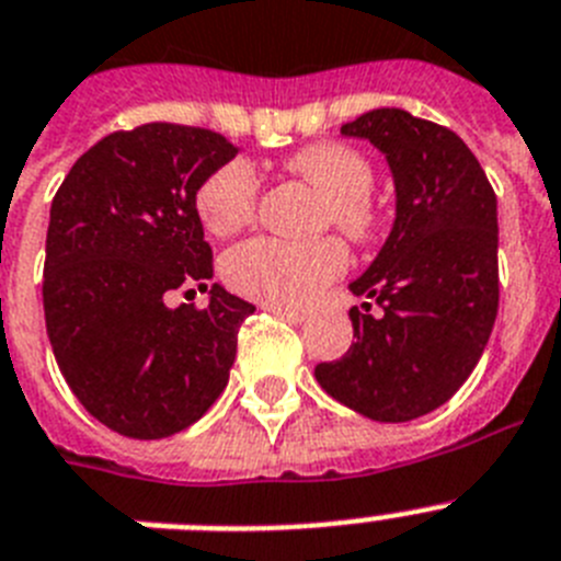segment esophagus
<instances>
[{
	"label": "esophagus",
	"mask_w": 561,
	"mask_h": 561,
	"mask_svg": "<svg viewBox=\"0 0 561 561\" xmlns=\"http://www.w3.org/2000/svg\"><path fill=\"white\" fill-rule=\"evenodd\" d=\"M263 309H266V312H272V314H277V318L289 320V323H304V320H306L304 309H289V306H272V304H266Z\"/></svg>",
	"instance_id": "obj_1"
}]
</instances>
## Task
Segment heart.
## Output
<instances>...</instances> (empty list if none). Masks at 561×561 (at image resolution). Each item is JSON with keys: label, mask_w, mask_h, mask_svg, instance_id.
<instances>
[{"label": "heart", "mask_w": 561, "mask_h": 561, "mask_svg": "<svg viewBox=\"0 0 561 561\" xmlns=\"http://www.w3.org/2000/svg\"><path fill=\"white\" fill-rule=\"evenodd\" d=\"M295 175L312 181L329 198L327 221L348 238H366L375 229V207L368 201L375 172L363 156L343 144H309L286 161ZM257 207V175L252 164L234 158L218 167L195 195L201 221L218 238L234 234L252 221ZM348 255L334 238L312 243L252 238L224 257V280L238 295L272 306L312 304L320 291L343 275Z\"/></svg>", "instance_id": "1"}]
</instances>
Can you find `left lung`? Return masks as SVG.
<instances>
[{
	"instance_id": "obj_1",
	"label": "left lung",
	"mask_w": 561,
	"mask_h": 561,
	"mask_svg": "<svg viewBox=\"0 0 561 561\" xmlns=\"http://www.w3.org/2000/svg\"><path fill=\"white\" fill-rule=\"evenodd\" d=\"M366 138L394 175L389 238L348 289L354 343L314 377L327 394L377 423H409L451 400L480 363L500 309L496 195L466 141L405 110L380 107L340 127Z\"/></svg>"
}]
</instances>
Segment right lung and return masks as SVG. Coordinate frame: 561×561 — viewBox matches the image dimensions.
<instances>
[{
    "mask_svg": "<svg viewBox=\"0 0 561 561\" xmlns=\"http://www.w3.org/2000/svg\"><path fill=\"white\" fill-rule=\"evenodd\" d=\"M238 156L221 133L152 122L93 144L50 204L45 323L67 386L99 423L133 439L179 434L227 389L238 329L255 306L209 286L213 249L195 195Z\"/></svg>",
    "mask_w": 561,
    "mask_h": 561,
    "instance_id": "right-lung-1",
    "label": "right lung"
}]
</instances>
